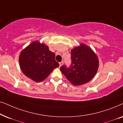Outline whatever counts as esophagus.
I'll return each instance as SVG.
<instances>
[{
    "mask_svg": "<svg viewBox=\"0 0 123 123\" xmlns=\"http://www.w3.org/2000/svg\"><path fill=\"white\" fill-rule=\"evenodd\" d=\"M63 64V61L60 62V63H59V67H61Z\"/></svg>",
    "mask_w": 123,
    "mask_h": 123,
    "instance_id": "34e87169",
    "label": "esophagus"
}]
</instances>
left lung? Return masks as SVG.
Instances as JSON below:
<instances>
[{
  "label": "left lung",
  "mask_w": 123,
  "mask_h": 123,
  "mask_svg": "<svg viewBox=\"0 0 123 123\" xmlns=\"http://www.w3.org/2000/svg\"><path fill=\"white\" fill-rule=\"evenodd\" d=\"M71 64L60 68L69 81L75 86L82 85L90 81L96 73L98 60L90 47L81 44L71 50Z\"/></svg>",
  "instance_id": "8db88e82"
}]
</instances>
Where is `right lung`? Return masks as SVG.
Here are the masks:
<instances>
[{
    "label": "right lung",
    "mask_w": 123,
    "mask_h": 123,
    "mask_svg": "<svg viewBox=\"0 0 123 123\" xmlns=\"http://www.w3.org/2000/svg\"><path fill=\"white\" fill-rule=\"evenodd\" d=\"M19 65L27 77L35 82L43 81L59 64L49 47L35 41L23 50L19 55Z\"/></svg>",
    "instance_id": "1"
}]
</instances>
